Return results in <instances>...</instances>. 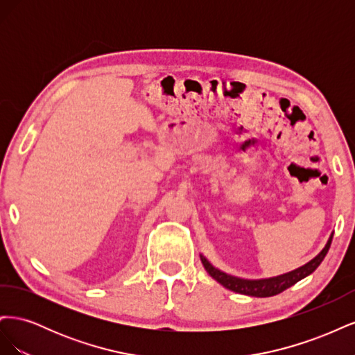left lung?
I'll return each instance as SVG.
<instances>
[{
	"instance_id": "8db88e82",
	"label": "left lung",
	"mask_w": 355,
	"mask_h": 355,
	"mask_svg": "<svg viewBox=\"0 0 355 355\" xmlns=\"http://www.w3.org/2000/svg\"><path fill=\"white\" fill-rule=\"evenodd\" d=\"M331 239H333V232L330 234V237L326 243V245L323 247L315 257H313L309 262H306L305 265L296 268V270L277 275V277H270V278H257V280H249V278H240L235 277L231 274L223 272L218 268H214L209 261L207 257L204 254H200L201 263L204 266V270L209 272V275L211 278H214L219 284H222L223 287H227L235 293H241V295H247V296H254V297H270L274 295H278L284 292L286 288L292 287L293 284H296L297 282L302 280V278L308 277L309 274H313L318 265L323 262V259L326 257L330 244H331Z\"/></svg>"
}]
</instances>
